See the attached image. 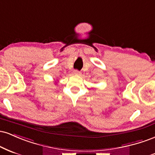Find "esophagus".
Here are the masks:
<instances>
[{
    "label": "esophagus",
    "mask_w": 155,
    "mask_h": 155,
    "mask_svg": "<svg viewBox=\"0 0 155 155\" xmlns=\"http://www.w3.org/2000/svg\"><path fill=\"white\" fill-rule=\"evenodd\" d=\"M74 74H76V75H81V72L78 70H74Z\"/></svg>",
    "instance_id": "34e87169"
}]
</instances>
